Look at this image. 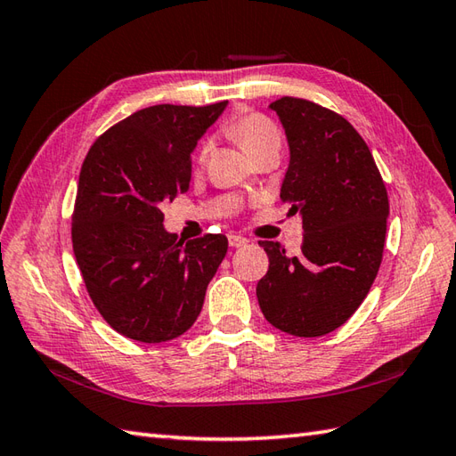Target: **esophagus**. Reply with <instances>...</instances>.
I'll return each mask as SVG.
<instances>
[{"mask_svg": "<svg viewBox=\"0 0 456 456\" xmlns=\"http://www.w3.org/2000/svg\"><path fill=\"white\" fill-rule=\"evenodd\" d=\"M243 245H247V239H245V237H240V235H229V247L239 248V247H243Z\"/></svg>", "mask_w": 456, "mask_h": 456, "instance_id": "obj_1", "label": "esophagus"}]
</instances>
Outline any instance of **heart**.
I'll list each match as a JSON object with an SVG mask.
<instances>
[{
  "mask_svg": "<svg viewBox=\"0 0 456 456\" xmlns=\"http://www.w3.org/2000/svg\"><path fill=\"white\" fill-rule=\"evenodd\" d=\"M227 131L240 147H243L250 157L260 149L266 147H280V129L276 123L265 113L258 111H243L235 115L227 123ZM209 154V142H203L198 151V162H203Z\"/></svg>",
  "mask_w": 456,
  "mask_h": 456,
  "instance_id": "obj_1",
  "label": "heart"
}]
</instances>
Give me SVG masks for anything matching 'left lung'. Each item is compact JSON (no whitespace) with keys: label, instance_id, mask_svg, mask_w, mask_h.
I'll list each match as a JSON object with an SVG mask.
<instances>
[{"label":"left lung","instance_id":"left-lung-1","mask_svg":"<svg viewBox=\"0 0 456 456\" xmlns=\"http://www.w3.org/2000/svg\"><path fill=\"white\" fill-rule=\"evenodd\" d=\"M286 129L289 167L280 198L302 216L296 256L258 240L268 273L256 297L276 329L322 337L362 304L382 263L390 201L372 152L348 123L323 105L284 95L270 103Z\"/></svg>","mask_w":456,"mask_h":456}]
</instances>
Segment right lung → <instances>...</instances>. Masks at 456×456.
Masks as SVG:
<instances>
[{
  "label": "right lung",
  "mask_w": 456,
  "mask_h": 456,
  "mask_svg": "<svg viewBox=\"0 0 456 456\" xmlns=\"http://www.w3.org/2000/svg\"><path fill=\"white\" fill-rule=\"evenodd\" d=\"M225 105H151L100 134L84 159L74 256L95 309L133 341L186 333L225 258V235L178 239L164 231L160 211L188 191L191 151Z\"/></svg>",
  "instance_id": "right-lung-1"
}]
</instances>
